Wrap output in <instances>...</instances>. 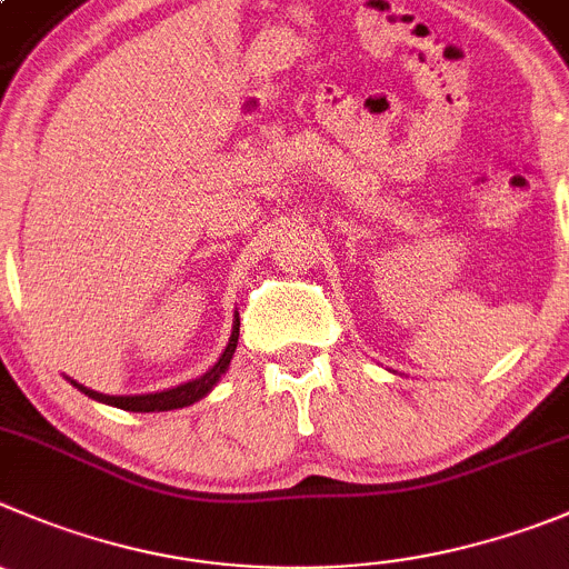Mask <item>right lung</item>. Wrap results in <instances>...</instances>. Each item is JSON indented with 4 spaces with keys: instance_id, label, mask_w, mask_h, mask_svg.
<instances>
[{
    "instance_id": "right-lung-1",
    "label": "right lung",
    "mask_w": 569,
    "mask_h": 569,
    "mask_svg": "<svg viewBox=\"0 0 569 569\" xmlns=\"http://www.w3.org/2000/svg\"><path fill=\"white\" fill-rule=\"evenodd\" d=\"M237 338H240V318H237V321H234V332H231L229 346H226V351H223V355H220V360L214 362L212 369H209L203 377H198V380L183 382V386L170 388V391L142 393V397H106V393L89 391V388L78 386V382H74V386H78L80 391L86 393V397L97 399V402L113 405V408H122V410H133V413H153V410L187 408V405H192V402H198V399L207 397V393L214 388V382L220 380V375H223V371L229 369L231 355H234V349H237Z\"/></svg>"
}]
</instances>
